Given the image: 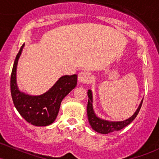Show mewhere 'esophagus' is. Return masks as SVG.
I'll use <instances>...</instances> for the list:
<instances>
[{"instance_id": "34e87169", "label": "esophagus", "mask_w": 159, "mask_h": 159, "mask_svg": "<svg viewBox=\"0 0 159 159\" xmlns=\"http://www.w3.org/2000/svg\"><path fill=\"white\" fill-rule=\"evenodd\" d=\"M78 81L81 84H87L90 81V74L88 72L83 71L78 74Z\"/></svg>"}]
</instances>
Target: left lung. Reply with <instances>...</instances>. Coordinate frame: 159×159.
I'll return each mask as SVG.
<instances>
[{
	"label": "left lung",
	"instance_id": "8db88e82",
	"mask_svg": "<svg viewBox=\"0 0 159 159\" xmlns=\"http://www.w3.org/2000/svg\"><path fill=\"white\" fill-rule=\"evenodd\" d=\"M87 95H88L89 99L88 103H87V112L89 123H90L91 128L93 129L95 132L101 133V134H108V133L111 132H116V131L121 130L123 128L127 126L129 124H130L133 120L135 119L137 115L139 113L143 100V98L141 100L139 106L137 108L134 114L129 118H128L127 120H123V121H111V120L102 119L96 114L93 110V98L92 90H88Z\"/></svg>",
	"mask_w": 159,
	"mask_h": 159
}]
</instances>
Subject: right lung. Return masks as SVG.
I'll use <instances>...</instances> for the list:
<instances>
[{
	"instance_id": "right-lung-1",
	"label": "right lung",
	"mask_w": 159,
	"mask_h": 159,
	"mask_svg": "<svg viewBox=\"0 0 159 159\" xmlns=\"http://www.w3.org/2000/svg\"><path fill=\"white\" fill-rule=\"evenodd\" d=\"M25 47L21 45L16 56L10 78V90L16 110L27 123L36 126H47L57 116L62 100L77 85V75L62 76L48 91L33 96L19 89L16 80L18 62Z\"/></svg>"
}]
</instances>
